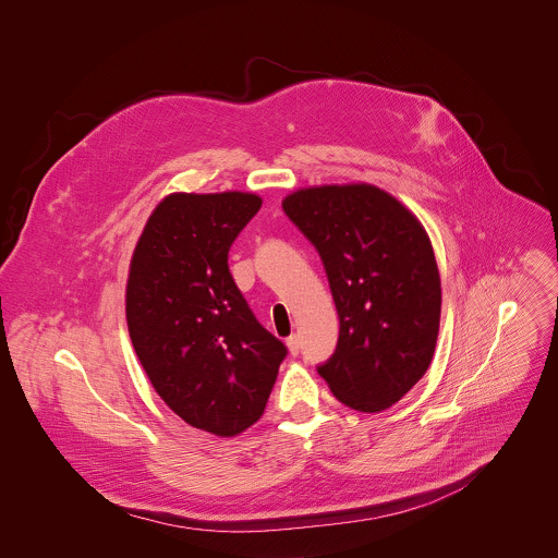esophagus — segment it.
<instances>
[{
    "instance_id": "esophagus-1",
    "label": "esophagus",
    "mask_w": 558,
    "mask_h": 558,
    "mask_svg": "<svg viewBox=\"0 0 558 558\" xmlns=\"http://www.w3.org/2000/svg\"><path fill=\"white\" fill-rule=\"evenodd\" d=\"M286 345H288V350H290V354L292 356H296L299 352H301V337L294 332V335H290L288 339H286Z\"/></svg>"
}]
</instances>
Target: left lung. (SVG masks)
<instances>
[{
    "label": "left lung",
    "mask_w": 558,
    "mask_h": 558,
    "mask_svg": "<svg viewBox=\"0 0 558 558\" xmlns=\"http://www.w3.org/2000/svg\"><path fill=\"white\" fill-rule=\"evenodd\" d=\"M283 210L318 248L339 316L319 376L352 410L391 408L427 372L440 328V272L425 228L367 182L299 189Z\"/></svg>",
    "instance_id": "left-lung-1"
}]
</instances>
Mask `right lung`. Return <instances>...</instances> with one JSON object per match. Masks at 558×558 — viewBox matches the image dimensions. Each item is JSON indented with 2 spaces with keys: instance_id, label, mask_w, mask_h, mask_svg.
I'll return each mask as SVG.
<instances>
[{
  "instance_id": "add662e5",
  "label": "right lung",
  "mask_w": 558,
  "mask_h": 558,
  "mask_svg": "<svg viewBox=\"0 0 558 558\" xmlns=\"http://www.w3.org/2000/svg\"><path fill=\"white\" fill-rule=\"evenodd\" d=\"M255 193H171L146 221L126 281V322L160 399L191 427L236 436L266 408L286 345L248 310L228 253Z\"/></svg>"
}]
</instances>
